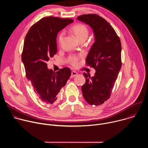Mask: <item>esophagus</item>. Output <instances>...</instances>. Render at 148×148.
<instances>
[{
  "label": "esophagus",
  "mask_w": 148,
  "mask_h": 148,
  "mask_svg": "<svg viewBox=\"0 0 148 148\" xmlns=\"http://www.w3.org/2000/svg\"><path fill=\"white\" fill-rule=\"evenodd\" d=\"M78 74V73L76 72V71H72L71 72V78H73V77H75V76H76Z\"/></svg>",
  "instance_id": "obj_1"
}]
</instances>
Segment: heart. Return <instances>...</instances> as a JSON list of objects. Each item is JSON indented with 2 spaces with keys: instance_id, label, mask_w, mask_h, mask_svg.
I'll use <instances>...</instances> for the list:
<instances>
[{
  "instance_id": "obj_1",
  "label": "heart",
  "mask_w": 148,
  "mask_h": 148,
  "mask_svg": "<svg viewBox=\"0 0 148 148\" xmlns=\"http://www.w3.org/2000/svg\"><path fill=\"white\" fill-rule=\"evenodd\" d=\"M71 32L75 36L77 39L80 42L82 40H86L88 36V30L87 27L82 24H77L74 25L71 28ZM64 32H62L58 36V43L61 44L64 38ZM77 58L76 57H71L70 58V62L71 64L75 66L77 64Z\"/></svg>"
}]
</instances>
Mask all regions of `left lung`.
Here are the masks:
<instances>
[{
  "label": "left lung",
  "mask_w": 148,
  "mask_h": 148,
  "mask_svg": "<svg viewBox=\"0 0 148 148\" xmlns=\"http://www.w3.org/2000/svg\"><path fill=\"white\" fill-rule=\"evenodd\" d=\"M77 19L92 29L95 41L86 58V64L96 71L94 76L84 73L86 83L81 87L83 97L91 105H99L111 96L121 67V43L115 31L103 18L95 14H83Z\"/></svg>",
  "instance_id": "obj_1"
}]
</instances>
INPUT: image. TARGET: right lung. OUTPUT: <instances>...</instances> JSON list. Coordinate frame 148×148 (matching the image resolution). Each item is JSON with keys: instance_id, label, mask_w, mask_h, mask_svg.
Wrapping results in <instances>:
<instances>
[{"instance_id": "1", "label": "right lung", "mask_w": 148, "mask_h": 148, "mask_svg": "<svg viewBox=\"0 0 148 148\" xmlns=\"http://www.w3.org/2000/svg\"><path fill=\"white\" fill-rule=\"evenodd\" d=\"M73 22L71 18H42L31 27L24 41L22 60L26 77L38 99L48 105L57 101L71 72L67 67L54 72L46 62L57 53V33Z\"/></svg>"}]
</instances>
